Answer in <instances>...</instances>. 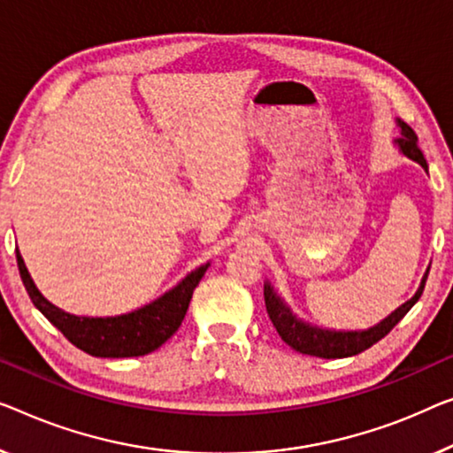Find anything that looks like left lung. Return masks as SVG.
I'll use <instances>...</instances> for the list:
<instances>
[{
    "instance_id": "1",
    "label": "left lung",
    "mask_w": 453,
    "mask_h": 453,
    "mask_svg": "<svg viewBox=\"0 0 453 453\" xmlns=\"http://www.w3.org/2000/svg\"><path fill=\"white\" fill-rule=\"evenodd\" d=\"M396 126L401 130V138L395 140V146L399 148V152L404 157L415 160L417 165H421L425 171H429L427 160H425L423 152L417 146V134L411 127L396 118ZM429 268L425 270L421 285L417 288V293L411 296L407 303H403L401 307H396L393 313L384 317L380 323L368 327V329H327L313 326V323L303 321L301 317L293 313V309L287 305V301L274 291V287L270 285V280L265 282V303L266 311L276 332L282 337V342H287L288 346L301 354L317 356V357H348L356 356L374 346L378 340H382L396 323H399L404 315L409 313V309L419 301V296L425 288V280H427Z\"/></svg>"
}]
</instances>
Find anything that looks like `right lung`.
<instances>
[{"label":"right lung","mask_w":453,"mask_h":453,"mask_svg":"<svg viewBox=\"0 0 453 453\" xmlns=\"http://www.w3.org/2000/svg\"><path fill=\"white\" fill-rule=\"evenodd\" d=\"M18 268L34 307L49 319L54 327L83 352L96 357H134L158 349L168 337L177 332L191 303L195 287L203 279L209 262L191 270L179 285L168 288L158 299L134 309L130 313L113 317L73 315L52 305L34 285L22 254L16 250Z\"/></svg>","instance_id":"1"}]
</instances>
